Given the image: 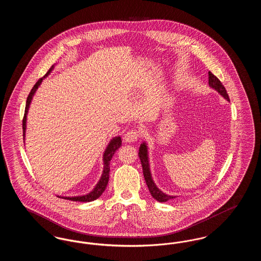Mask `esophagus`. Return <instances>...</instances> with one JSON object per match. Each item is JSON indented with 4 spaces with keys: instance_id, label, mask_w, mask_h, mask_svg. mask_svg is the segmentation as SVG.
Wrapping results in <instances>:
<instances>
[{
    "instance_id": "obj_1",
    "label": "esophagus",
    "mask_w": 261,
    "mask_h": 261,
    "mask_svg": "<svg viewBox=\"0 0 261 261\" xmlns=\"http://www.w3.org/2000/svg\"><path fill=\"white\" fill-rule=\"evenodd\" d=\"M141 136V131L137 129H132L128 131L124 135V141L127 143H134L137 142L138 139Z\"/></svg>"
}]
</instances>
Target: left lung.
I'll list each match as a JSON object with an SVG mask.
<instances>
[{"label": "left lung", "mask_w": 261, "mask_h": 261, "mask_svg": "<svg viewBox=\"0 0 261 261\" xmlns=\"http://www.w3.org/2000/svg\"><path fill=\"white\" fill-rule=\"evenodd\" d=\"M208 84L211 88H213L214 90H216L223 98L227 99V100H230L229 99V96L227 94V91L226 89L222 85L221 81L215 76L214 74H212L211 71H208ZM139 156H140V160H141V164H142V167H143V173H144V177H145V180H146V183H147V186L149 188V193L150 195L152 196V198L159 200L160 202H165L169 199H175L176 197L174 196H168V195H165L164 193H162V191L155 186L152 178H151V174H150V170H149V156H148V147L146 145V143H143L141 146H140V149H139Z\"/></svg>", "instance_id": "1"}]
</instances>
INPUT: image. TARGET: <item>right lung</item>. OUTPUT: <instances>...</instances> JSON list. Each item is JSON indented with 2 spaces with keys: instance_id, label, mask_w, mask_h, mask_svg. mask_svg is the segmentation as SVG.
<instances>
[{
  "instance_id": "add662e5",
  "label": "right lung",
  "mask_w": 261,
  "mask_h": 261,
  "mask_svg": "<svg viewBox=\"0 0 261 261\" xmlns=\"http://www.w3.org/2000/svg\"><path fill=\"white\" fill-rule=\"evenodd\" d=\"M54 68V66H51L49 71L47 72V74L44 76V78L47 76V75L50 73L51 71V69ZM43 78H40L36 82V84L34 85V87L31 89L28 97H27V100H26V106H25V112L24 116H23V120H22V130H23V140L25 138V129H26V115H27V112L29 110V106L31 103V100L32 98L36 92L38 87L40 86L41 82H42ZM121 146V138L120 137H115L113 138L112 141L110 142L108 148L105 150V153H103V170H102V174H101V177L99 179V183L97 184V186L95 187V189L88 195L85 196H81V197H72V198H69V197H62V199H69V200H73V201H83V202H87V201H92V200H95V199H98L100 197V195L103 193V191L106 190L107 185L109 183V178H110V162L111 160L112 159V155L114 154V152L116 151V149H119V147ZM61 198V197H60Z\"/></svg>"
}]
</instances>
